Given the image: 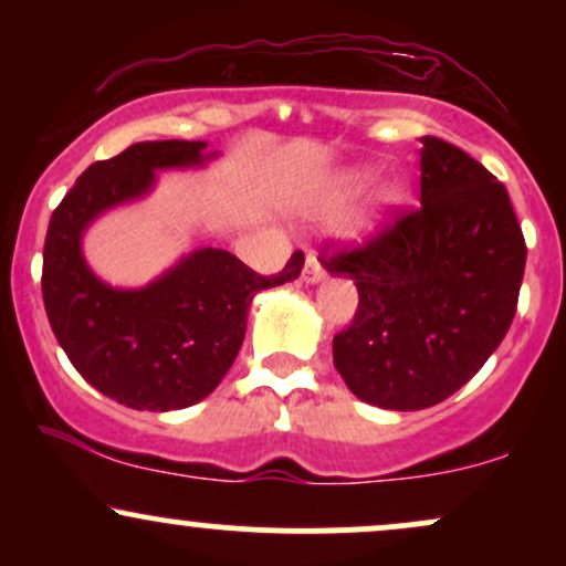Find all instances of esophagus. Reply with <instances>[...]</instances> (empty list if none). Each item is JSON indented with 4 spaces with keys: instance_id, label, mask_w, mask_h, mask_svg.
Listing matches in <instances>:
<instances>
[{
    "instance_id": "1",
    "label": "esophagus",
    "mask_w": 566,
    "mask_h": 566,
    "mask_svg": "<svg viewBox=\"0 0 566 566\" xmlns=\"http://www.w3.org/2000/svg\"><path fill=\"white\" fill-rule=\"evenodd\" d=\"M324 279V265L319 261V255L316 252H308V258H305V269H303V282L305 284H316Z\"/></svg>"
}]
</instances>
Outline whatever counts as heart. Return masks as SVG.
I'll return each mask as SVG.
<instances>
[{
	"mask_svg": "<svg viewBox=\"0 0 566 566\" xmlns=\"http://www.w3.org/2000/svg\"><path fill=\"white\" fill-rule=\"evenodd\" d=\"M361 184H365V175H361V172L348 175V178L343 180L340 186H337L335 193H329L327 199L314 201V205H308V212H329V210H333V207H335V199H340V197H346V193L356 191V188H359Z\"/></svg>",
	"mask_w": 566,
	"mask_h": 566,
	"instance_id": "1",
	"label": "heart"
}]
</instances>
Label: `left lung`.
Here are the masks:
<instances>
[{"instance_id": "left-lung-1", "label": "left lung", "mask_w": 566, "mask_h": 566, "mask_svg": "<svg viewBox=\"0 0 566 566\" xmlns=\"http://www.w3.org/2000/svg\"><path fill=\"white\" fill-rule=\"evenodd\" d=\"M420 143V207L322 258L359 290L354 322L333 337L337 373L361 401L399 412L439 405L484 367L527 263L505 186L452 143Z\"/></svg>"}]
</instances>
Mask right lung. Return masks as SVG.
Masks as SVG:
<instances>
[{
  "label": "right lung",
  "instance_id": "1",
  "mask_svg": "<svg viewBox=\"0 0 566 566\" xmlns=\"http://www.w3.org/2000/svg\"><path fill=\"white\" fill-rule=\"evenodd\" d=\"M205 140H146L80 175L50 218L42 297L69 361L108 399L170 412L210 396L242 348L247 311L261 290L301 276L303 252L261 276L216 247L180 258L140 290L101 282L82 255V233L101 212L151 191L157 170L199 167Z\"/></svg>",
  "mask_w": 566,
  "mask_h": 566
}]
</instances>
